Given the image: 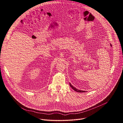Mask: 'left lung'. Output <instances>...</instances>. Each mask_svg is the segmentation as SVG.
<instances>
[{"label": "left lung", "instance_id": "1", "mask_svg": "<svg viewBox=\"0 0 123 123\" xmlns=\"http://www.w3.org/2000/svg\"><path fill=\"white\" fill-rule=\"evenodd\" d=\"M69 85H70V86H71V87H72V88L75 91H76V92H86L85 91H81V90H79L76 89V88H75V87H74V86H73L71 85V83H69Z\"/></svg>", "mask_w": 123, "mask_h": 123}]
</instances>
